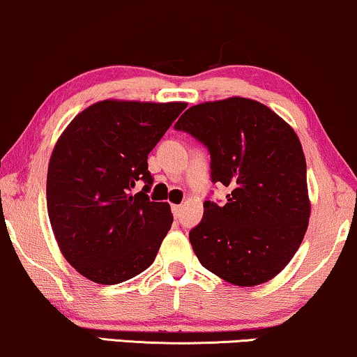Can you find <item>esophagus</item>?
<instances>
[{
    "label": "esophagus",
    "instance_id": "obj_1",
    "mask_svg": "<svg viewBox=\"0 0 357 357\" xmlns=\"http://www.w3.org/2000/svg\"><path fill=\"white\" fill-rule=\"evenodd\" d=\"M171 211H173V215H174L176 219H178L179 215H181V206H179V204H173V206H171Z\"/></svg>",
    "mask_w": 357,
    "mask_h": 357
}]
</instances>
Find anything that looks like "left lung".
Instances as JSON below:
<instances>
[{
    "label": "left lung",
    "instance_id": "obj_1",
    "mask_svg": "<svg viewBox=\"0 0 357 357\" xmlns=\"http://www.w3.org/2000/svg\"><path fill=\"white\" fill-rule=\"evenodd\" d=\"M211 153V181L227 202L204 201L189 232L201 265L225 282L254 287L278 275L303 241L310 219L303 148L264 103L232 97L188 108L176 121Z\"/></svg>",
    "mask_w": 357,
    "mask_h": 357
}]
</instances>
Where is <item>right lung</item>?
<instances>
[{"mask_svg": "<svg viewBox=\"0 0 357 357\" xmlns=\"http://www.w3.org/2000/svg\"><path fill=\"white\" fill-rule=\"evenodd\" d=\"M184 102H97L57 139L47 169V212L62 255L100 285L137 277L155 261L173 224L150 201L148 155ZM138 181L146 186L132 194Z\"/></svg>", "mask_w": 357, "mask_h": 357, "instance_id": "obj_1", "label": "right lung"}]
</instances>
